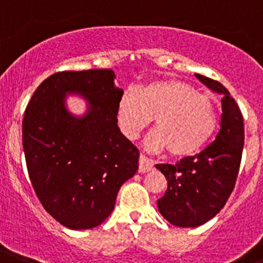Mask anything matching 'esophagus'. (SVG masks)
<instances>
[{
  "label": "esophagus",
  "instance_id": "34e87169",
  "mask_svg": "<svg viewBox=\"0 0 263 263\" xmlns=\"http://www.w3.org/2000/svg\"><path fill=\"white\" fill-rule=\"evenodd\" d=\"M153 162L141 154L139 158V173H148V171L153 170Z\"/></svg>",
  "mask_w": 263,
  "mask_h": 263
}]
</instances>
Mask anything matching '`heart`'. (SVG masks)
<instances>
[{
  "label": "heart",
  "instance_id": "b5f03b06",
  "mask_svg": "<svg viewBox=\"0 0 263 263\" xmlns=\"http://www.w3.org/2000/svg\"><path fill=\"white\" fill-rule=\"evenodd\" d=\"M153 118L157 129L146 137V146L157 152L168 148L175 157L201 151L217 127L212 98L176 79L153 80L119 98L115 119L127 139H136Z\"/></svg>",
  "mask_w": 263,
  "mask_h": 263
}]
</instances>
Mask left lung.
I'll use <instances>...</instances> for the list:
<instances>
[{
	"instance_id": "left-lung-1",
	"label": "left lung",
	"mask_w": 263,
	"mask_h": 263,
	"mask_svg": "<svg viewBox=\"0 0 263 263\" xmlns=\"http://www.w3.org/2000/svg\"><path fill=\"white\" fill-rule=\"evenodd\" d=\"M196 78L223 95L220 128L196 156L175 165H156L167 180V191L157 201L158 210L178 227H198L220 212L235 188L244 146V119L236 101L217 80L198 73Z\"/></svg>"
}]
</instances>
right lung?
Wrapping results in <instances>:
<instances>
[{"label":"right lung","instance_id":"right-lung-1","mask_svg":"<svg viewBox=\"0 0 263 263\" xmlns=\"http://www.w3.org/2000/svg\"><path fill=\"white\" fill-rule=\"evenodd\" d=\"M114 71H61L44 80L24 111L22 134L27 170L44 209L71 230L101 224L114 209L122 184L139 168V149L118 128L123 90ZM66 91L90 102L83 118L65 110Z\"/></svg>","mask_w":263,"mask_h":263}]
</instances>
